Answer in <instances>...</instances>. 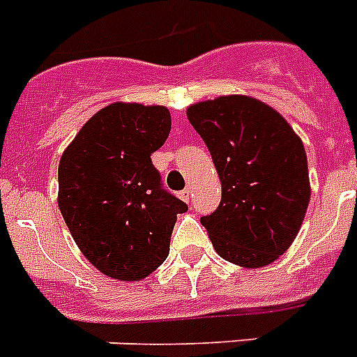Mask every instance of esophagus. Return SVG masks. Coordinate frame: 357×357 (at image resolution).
<instances>
[{"label": "esophagus", "mask_w": 357, "mask_h": 357, "mask_svg": "<svg viewBox=\"0 0 357 357\" xmlns=\"http://www.w3.org/2000/svg\"><path fill=\"white\" fill-rule=\"evenodd\" d=\"M178 197H181V199L184 202H190V199H192V190H190V188H186V190H182V192L178 193Z\"/></svg>", "instance_id": "esophagus-1"}]
</instances>
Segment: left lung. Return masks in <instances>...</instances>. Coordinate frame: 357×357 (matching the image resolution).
Wrapping results in <instances>:
<instances>
[{
  "instance_id": "left-lung-1",
  "label": "left lung",
  "mask_w": 357,
  "mask_h": 357,
  "mask_svg": "<svg viewBox=\"0 0 357 357\" xmlns=\"http://www.w3.org/2000/svg\"><path fill=\"white\" fill-rule=\"evenodd\" d=\"M188 119L221 178L218 210L201 218L213 249L249 269L273 264L296 238L312 193L301 138L275 108L247 96L195 102Z\"/></svg>"
}]
</instances>
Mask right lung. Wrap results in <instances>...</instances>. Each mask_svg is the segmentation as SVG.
I'll list each match as a JSON object with an SVG mask.
<instances>
[{
  "label": "right lung",
  "mask_w": 357,
  "mask_h": 357,
  "mask_svg": "<svg viewBox=\"0 0 357 357\" xmlns=\"http://www.w3.org/2000/svg\"><path fill=\"white\" fill-rule=\"evenodd\" d=\"M171 130L165 107L114 102L88 119L59 164V208L77 247L116 280H142L169 255L186 202L164 190L151 155Z\"/></svg>",
  "instance_id": "1"
}]
</instances>
